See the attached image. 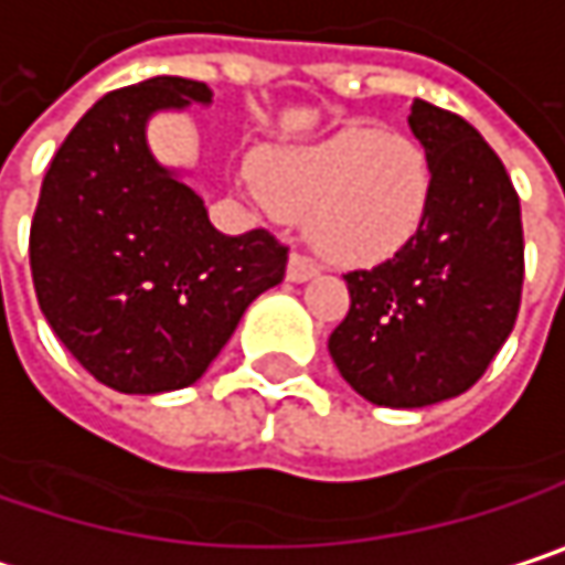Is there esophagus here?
Returning a JSON list of instances; mask_svg holds the SVG:
<instances>
[{
    "instance_id": "34e87169",
    "label": "esophagus",
    "mask_w": 565,
    "mask_h": 565,
    "mask_svg": "<svg viewBox=\"0 0 565 565\" xmlns=\"http://www.w3.org/2000/svg\"><path fill=\"white\" fill-rule=\"evenodd\" d=\"M317 271H320V268H317L307 255H300V252H294L290 262H287V281H310V278H317Z\"/></svg>"
}]
</instances>
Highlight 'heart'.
Instances as JSON below:
<instances>
[{"instance_id": "1", "label": "heart", "mask_w": 565, "mask_h": 565, "mask_svg": "<svg viewBox=\"0 0 565 565\" xmlns=\"http://www.w3.org/2000/svg\"><path fill=\"white\" fill-rule=\"evenodd\" d=\"M242 193L303 220L310 245L333 265L365 268L397 255L424 226L430 164L407 135L349 126L320 141L275 148L242 171Z\"/></svg>"}]
</instances>
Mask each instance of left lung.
Masks as SVG:
<instances>
[{
	"instance_id": "1",
	"label": "left lung",
	"mask_w": 565,
	"mask_h": 565,
	"mask_svg": "<svg viewBox=\"0 0 565 565\" xmlns=\"http://www.w3.org/2000/svg\"><path fill=\"white\" fill-rule=\"evenodd\" d=\"M407 126L430 164L417 235L372 271H349L330 335L339 375L379 407H427L476 385L514 330L524 284L521 200L462 116L414 99Z\"/></svg>"
}]
</instances>
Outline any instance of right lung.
Returning <instances> with one entry per match:
<instances>
[{"instance_id":"right-lung-1","label":"right lung","mask_w":565,"mask_h":565,"mask_svg":"<svg viewBox=\"0 0 565 565\" xmlns=\"http://www.w3.org/2000/svg\"><path fill=\"white\" fill-rule=\"evenodd\" d=\"M210 106L200 79L151 77L106 93L57 148L31 220V281L79 365L122 394L193 385L245 307L284 281L265 230L223 235L203 196L148 148V119Z\"/></svg>"}]
</instances>
